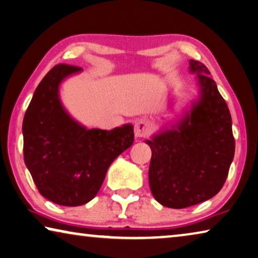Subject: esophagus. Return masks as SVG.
Listing matches in <instances>:
<instances>
[{"mask_svg": "<svg viewBox=\"0 0 258 258\" xmlns=\"http://www.w3.org/2000/svg\"><path fill=\"white\" fill-rule=\"evenodd\" d=\"M150 132V125L144 118L138 119L134 124V136L136 138H144Z\"/></svg>", "mask_w": 258, "mask_h": 258, "instance_id": "esophagus-1", "label": "esophagus"}]
</instances>
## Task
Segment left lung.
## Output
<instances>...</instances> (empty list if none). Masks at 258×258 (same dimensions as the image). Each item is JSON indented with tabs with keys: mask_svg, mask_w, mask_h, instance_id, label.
Returning a JSON list of instances; mask_svg holds the SVG:
<instances>
[{
	"mask_svg": "<svg viewBox=\"0 0 258 258\" xmlns=\"http://www.w3.org/2000/svg\"><path fill=\"white\" fill-rule=\"evenodd\" d=\"M198 96L180 117L166 122L146 144L151 149L149 187L155 200L172 209L207 201L222 189L234 157L232 118L206 65L189 60Z\"/></svg>",
	"mask_w": 258,
	"mask_h": 258,
	"instance_id": "obj_1",
	"label": "left lung"
}]
</instances>
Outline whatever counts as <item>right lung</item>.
Masks as SVG:
<instances>
[{
  "label": "right lung",
  "instance_id": "add662e5",
  "mask_svg": "<svg viewBox=\"0 0 258 258\" xmlns=\"http://www.w3.org/2000/svg\"><path fill=\"white\" fill-rule=\"evenodd\" d=\"M83 69L56 65L36 87L23 121L24 159L40 194L59 206H83L99 193L109 166L133 144L132 124L87 128L62 103L60 85Z\"/></svg>",
  "mask_w": 258,
  "mask_h": 258
}]
</instances>
